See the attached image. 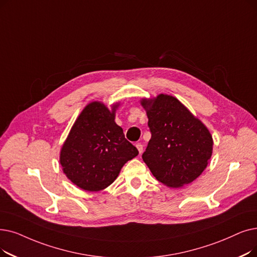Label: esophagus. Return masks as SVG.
<instances>
[{
  "label": "esophagus",
  "mask_w": 257,
  "mask_h": 257,
  "mask_svg": "<svg viewBox=\"0 0 257 257\" xmlns=\"http://www.w3.org/2000/svg\"><path fill=\"white\" fill-rule=\"evenodd\" d=\"M136 147L138 148L139 153H140V154H142V153H143V145H142L141 143H138V144L136 145Z\"/></svg>",
  "instance_id": "obj_1"
}]
</instances>
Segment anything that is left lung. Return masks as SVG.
<instances>
[{
  "label": "left lung",
  "instance_id": "8db88e82",
  "mask_svg": "<svg viewBox=\"0 0 257 257\" xmlns=\"http://www.w3.org/2000/svg\"><path fill=\"white\" fill-rule=\"evenodd\" d=\"M151 139L142 155L159 182L178 188L192 183L211 159L213 140L207 127L177 98H143Z\"/></svg>",
  "mask_w": 257,
  "mask_h": 257
}]
</instances>
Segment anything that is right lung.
I'll return each mask as SVG.
<instances>
[{
  "instance_id": "obj_1",
  "label": "right lung",
  "mask_w": 257,
  "mask_h": 257,
  "mask_svg": "<svg viewBox=\"0 0 257 257\" xmlns=\"http://www.w3.org/2000/svg\"><path fill=\"white\" fill-rule=\"evenodd\" d=\"M115 104H88L65 141L60 163L69 180L86 191H99L114 182L121 167L139 154L114 121Z\"/></svg>"
}]
</instances>
